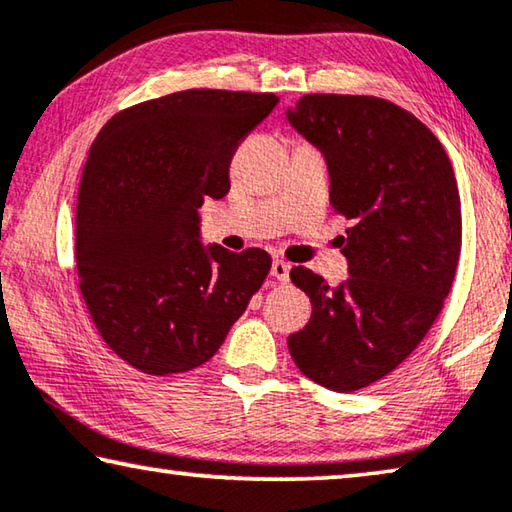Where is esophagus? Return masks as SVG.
<instances>
[{
    "mask_svg": "<svg viewBox=\"0 0 512 512\" xmlns=\"http://www.w3.org/2000/svg\"><path fill=\"white\" fill-rule=\"evenodd\" d=\"M289 271H291V266L285 262V259H275V262L271 264V275L278 282H289Z\"/></svg>",
    "mask_w": 512,
    "mask_h": 512,
    "instance_id": "1",
    "label": "esophagus"
}]
</instances>
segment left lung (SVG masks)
Segmentation results:
<instances>
[{"instance_id": "obj_1", "label": "left lung", "mask_w": 512, "mask_h": 512, "mask_svg": "<svg viewBox=\"0 0 512 512\" xmlns=\"http://www.w3.org/2000/svg\"><path fill=\"white\" fill-rule=\"evenodd\" d=\"M287 118L323 152L330 205L353 223L342 285L291 269L312 316L289 353L314 383L355 392L399 367L442 312L462 243L456 175L431 129L383 97L312 93Z\"/></svg>"}]
</instances>
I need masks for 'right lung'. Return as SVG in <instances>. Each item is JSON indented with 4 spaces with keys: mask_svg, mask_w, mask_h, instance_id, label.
Segmentation results:
<instances>
[{
    "mask_svg": "<svg viewBox=\"0 0 512 512\" xmlns=\"http://www.w3.org/2000/svg\"><path fill=\"white\" fill-rule=\"evenodd\" d=\"M273 93L191 88L116 113L79 182L75 257L97 332L150 376L205 364L271 271L266 250L205 248L198 207L230 191L239 143Z\"/></svg>",
    "mask_w": 512,
    "mask_h": 512,
    "instance_id": "add662e5",
    "label": "right lung"
}]
</instances>
